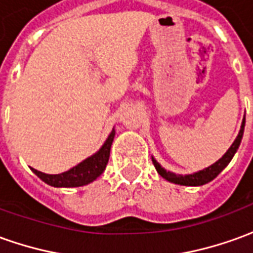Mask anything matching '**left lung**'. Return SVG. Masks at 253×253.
<instances>
[{
	"label": "left lung",
	"instance_id": "8db88e82",
	"mask_svg": "<svg viewBox=\"0 0 253 253\" xmlns=\"http://www.w3.org/2000/svg\"><path fill=\"white\" fill-rule=\"evenodd\" d=\"M244 127H245V116L243 119V123H241V127H240L239 135L236 137L234 142L232 143V146L226 150V153L223 154L221 159L215 161L214 164L207 167L205 169L198 170L195 173H190V175H176L173 172H169L165 168H163L161 165L157 163V160L152 157V161H153L154 167H156V170L159 172L160 175L164 177L165 180L170 181V183H175V184H180V186H203L209 181H211L212 179H215L221 172H222L228 164L230 163V160L233 159V156L237 152L240 143H241V139H243V134H244Z\"/></svg>",
	"mask_w": 253,
	"mask_h": 253
}]
</instances>
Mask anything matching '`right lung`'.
I'll list each match as a JSON object with an SVG mask.
<instances>
[{"mask_svg": "<svg viewBox=\"0 0 253 253\" xmlns=\"http://www.w3.org/2000/svg\"><path fill=\"white\" fill-rule=\"evenodd\" d=\"M114 138H115V128H112V131L107 137L103 146L96 153L63 173L48 175V173H43L41 170H36L34 168H32V172L38 177H41L44 183H47L48 186L66 187V188L86 186L89 183L96 180L104 172L108 159H110L111 145L114 142Z\"/></svg>", "mask_w": 253, "mask_h": 253, "instance_id": "right-lung-1", "label": "right lung"}]
</instances>
